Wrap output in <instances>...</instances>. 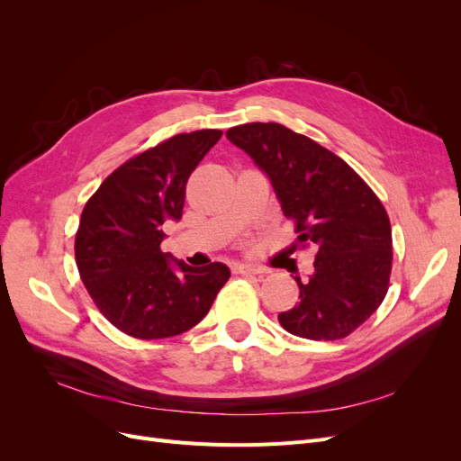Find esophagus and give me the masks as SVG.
<instances>
[{"label":"esophagus","mask_w":461,"mask_h":461,"mask_svg":"<svg viewBox=\"0 0 461 461\" xmlns=\"http://www.w3.org/2000/svg\"><path fill=\"white\" fill-rule=\"evenodd\" d=\"M236 273H240V275H261V273H265V269L256 267V265H249V263H239V265H236Z\"/></svg>","instance_id":"esophagus-1"}]
</instances>
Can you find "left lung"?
<instances>
[{"instance_id": "1", "label": "left lung", "mask_w": 461, "mask_h": 461, "mask_svg": "<svg viewBox=\"0 0 461 461\" xmlns=\"http://www.w3.org/2000/svg\"><path fill=\"white\" fill-rule=\"evenodd\" d=\"M227 138L271 178L294 221V248L317 249L308 281L294 276L300 303L278 313V323L302 339H346L388 292L393 229L384 205L344 159L283 124L246 122Z\"/></svg>"}]
</instances>
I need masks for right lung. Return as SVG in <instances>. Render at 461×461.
<instances>
[{
    "instance_id": "add662e5",
    "label": "right lung",
    "mask_w": 461,
    "mask_h": 461,
    "mask_svg": "<svg viewBox=\"0 0 461 461\" xmlns=\"http://www.w3.org/2000/svg\"><path fill=\"white\" fill-rule=\"evenodd\" d=\"M221 131L171 136L124 161L82 209L75 258L95 308L140 340L176 337L207 315L230 271L161 252L163 222L183 217L186 183Z\"/></svg>"
}]
</instances>
